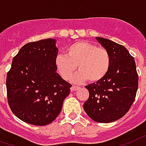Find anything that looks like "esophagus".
Masks as SVG:
<instances>
[{"mask_svg": "<svg viewBox=\"0 0 146 146\" xmlns=\"http://www.w3.org/2000/svg\"><path fill=\"white\" fill-rule=\"evenodd\" d=\"M78 88H79V87H78V86H72L70 90H71V92H74V91L77 90Z\"/></svg>", "mask_w": 146, "mask_h": 146, "instance_id": "1", "label": "esophagus"}]
</instances>
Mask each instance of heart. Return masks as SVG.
I'll use <instances>...</instances> for the list:
<instances>
[{
    "label": "heart",
    "mask_w": 146,
    "mask_h": 146,
    "mask_svg": "<svg viewBox=\"0 0 146 146\" xmlns=\"http://www.w3.org/2000/svg\"><path fill=\"white\" fill-rule=\"evenodd\" d=\"M56 67L64 80H70L78 66L74 82L88 79L91 83L102 80L110 71L111 59L106 49L88 42H77L68 47L66 55L59 54L55 60Z\"/></svg>",
    "instance_id": "heart-1"
}]
</instances>
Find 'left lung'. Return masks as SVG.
<instances>
[{"label":"left lung","instance_id":"obj_1","mask_svg":"<svg viewBox=\"0 0 146 146\" xmlns=\"http://www.w3.org/2000/svg\"><path fill=\"white\" fill-rule=\"evenodd\" d=\"M96 40L111 56L110 71L99 82L86 86L89 98L84 110L98 123H111L123 117L134 102L138 88V74L134 57L123 45L102 37Z\"/></svg>","mask_w":146,"mask_h":146}]
</instances>
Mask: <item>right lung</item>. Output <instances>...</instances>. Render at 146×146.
I'll list each match as a JSON object with an SVG mask.
<instances>
[{
    "label": "right lung",
    "instance_id": "add662e5",
    "mask_svg": "<svg viewBox=\"0 0 146 146\" xmlns=\"http://www.w3.org/2000/svg\"><path fill=\"white\" fill-rule=\"evenodd\" d=\"M56 40L26 44L12 59L6 76L7 99L16 117L35 126L56 118L71 84L56 73Z\"/></svg>",
    "mask_w": 146,
    "mask_h": 146
}]
</instances>
